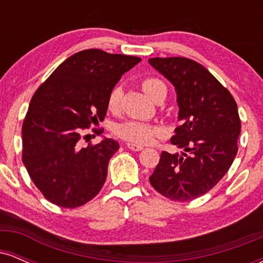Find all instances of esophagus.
Returning a JSON list of instances; mask_svg holds the SVG:
<instances>
[{
  "instance_id": "obj_1",
  "label": "esophagus",
  "mask_w": 263,
  "mask_h": 263,
  "mask_svg": "<svg viewBox=\"0 0 263 263\" xmlns=\"http://www.w3.org/2000/svg\"><path fill=\"white\" fill-rule=\"evenodd\" d=\"M127 148L131 151H135V152H138V151L143 149V146H141V144H137V143H132V142H128Z\"/></svg>"
}]
</instances>
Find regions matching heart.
<instances>
[{
    "instance_id": "b5f03b06",
    "label": "heart",
    "mask_w": 263,
    "mask_h": 263,
    "mask_svg": "<svg viewBox=\"0 0 263 263\" xmlns=\"http://www.w3.org/2000/svg\"><path fill=\"white\" fill-rule=\"evenodd\" d=\"M142 89L149 96L152 100H155L158 95L162 92L167 93V87L162 80L157 78H146L142 81ZM122 99V89L121 86H115L108 93L107 98V106L111 111H117L121 106ZM115 135L117 137L122 138L132 143L147 144L156 140L157 137L162 135V129L158 126L151 125L137 120H128V121L121 122L115 126L114 128Z\"/></svg>"
}]
</instances>
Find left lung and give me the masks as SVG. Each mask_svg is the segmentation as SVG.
<instances>
[{"mask_svg":"<svg viewBox=\"0 0 263 263\" xmlns=\"http://www.w3.org/2000/svg\"><path fill=\"white\" fill-rule=\"evenodd\" d=\"M148 62L176 87L180 126L171 142L184 149L182 155L162 152L149 182L163 197L193 200L213 189L236 157L241 129L236 101L194 60L171 57Z\"/></svg>","mask_w":263,"mask_h":263,"instance_id":"8db88e82","label":"left lung"}]
</instances>
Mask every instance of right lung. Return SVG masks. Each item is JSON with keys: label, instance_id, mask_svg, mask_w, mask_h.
<instances>
[{"label": "right lung", "instance_id": "add662e5", "mask_svg": "<svg viewBox=\"0 0 263 263\" xmlns=\"http://www.w3.org/2000/svg\"><path fill=\"white\" fill-rule=\"evenodd\" d=\"M140 62L138 57L101 49L81 50L34 92L22 126V161L50 203L73 209L101 190L119 142L104 138L83 147V131L104 120L108 93Z\"/></svg>", "mask_w": 263, "mask_h": 263}]
</instances>
